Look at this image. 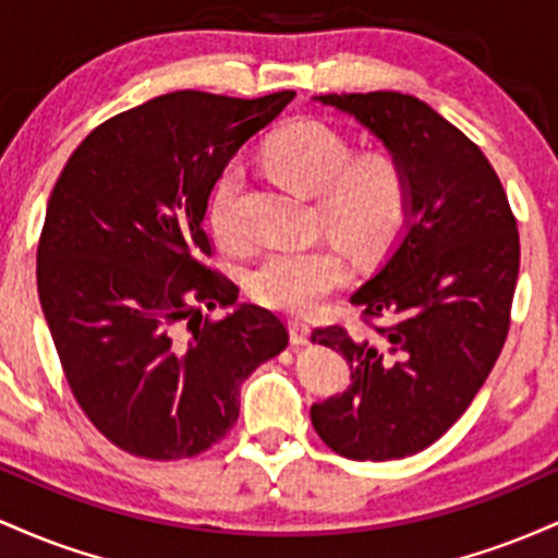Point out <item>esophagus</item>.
<instances>
[{
  "instance_id": "obj_1",
  "label": "esophagus",
  "mask_w": 558,
  "mask_h": 558,
  "mask_svg": "<svg viewBox=\"0 0 558 558\" xmlns=\"http://www.w3.org/2000/svg\"><path fill=\"white\" fill-rule=\"evenodd\" d=\"M310 325L301 323V319H288V336H291V343H310Z\"/></svg>"
}]
</instances>
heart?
Listing matches in <instances>:
<instances>
[{"label": "heart", "mask_w": 558, "mask_h": 558, "mask_svg": "<svg viewBox=\"0 0 558 558\" xmlns=\"http://www.w3.org/2000/svg\"><path fill=\"white\" fill-rule=\"evenodd\" d=\"M351 158L341 133L319 120H299L267 141L265 159L288 185L318 194L323 226L354 254H373L393 239L409 204L407 178L390 157ZM243 170L230 165L209 194V226L226 243L241 241L239 196ZM349 278L341 248L332 243L272 248L248 272L252 296L272 310L306 315Z\"/></svg>", "instance_id": "b5f03b06"}]
</instances>
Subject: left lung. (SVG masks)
Instances as JSON below:
<instances>
[{"mask_svg": "<svg viewBox=\"0 0 558 558\" xmlns=\"http://www.w3.org/2000/svg\"><path fill=\"white\" fill-rule=\"evenodd\" d=\"M386 146L407 178L401 230L377 270L351 293L377 336L312 332L349 362L343 393L312 403V425L341 457L386 462L422 451L470 407L509 332L520 235L483 151L409 94H325Z\"/></svg>", "mask_w": 558, "mask_h": 558, "instance_id": "left-lung-1", "label": "left lung"}]
</instances>
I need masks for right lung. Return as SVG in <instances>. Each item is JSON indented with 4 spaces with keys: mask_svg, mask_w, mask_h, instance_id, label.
<instances>
[{
    "mask_svg": "<svg viewBox=\"0 0 558 558\" xmlns=\"http://www.w3.org/2000/svg\"><path fill=\"white\" fill-rule=\"evenodd\" d=\"M293 96H155L88 133L57 178L38 299L75 401L136 457H196L226 438L243 380L286 349L283 323L198 254L215 181ZM215 305L229 312L209 324Z\"/></svg>",
    "mask_w": 558,
    "mask_h": 558,
    "instance_id": "obj_1",
    "label": "right lung"
}]
</instances>
